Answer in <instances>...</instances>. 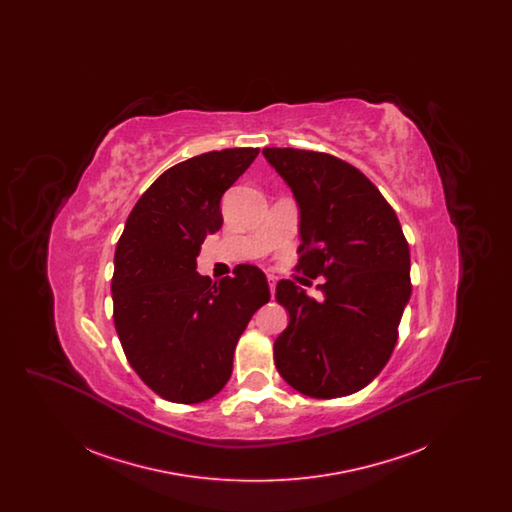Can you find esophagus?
<instances>
[{
  "mask_svg": "<svg viewBox=\"0 0 512 512\" xmlns=\"http://www.w3.org/2000/svg\"><path fill=\"white\" fill-rule=\"evenodd\" d=\"M268 288H270V295L274 297V292H276V280H274V276H268Z\"/></svg>",
  "mask_w": 512,
  "mask_h": 512,
  "instance_id": "1",
  "label": "esophagus"
}]
</instances>
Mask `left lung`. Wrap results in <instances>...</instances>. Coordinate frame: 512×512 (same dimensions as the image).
I'll return each instance as SVG.
<instances>
[{
  "label": "left lung",
  "mask_w": 512,
  "mask_h": 512,
  "mask_svg": "<svg viewBox=\"0 0 512 512\" xmlns=\"http://www.w3.org/2000/svg\"><path fill=\"white\" fill-rule=\"evenodd\" d=\"M299 207L297 270L326 282L322 299L280 280L290 313L274 363L293 390L332 399L368 386L390 361L411 297V253L395 211L353 165L334 155L265 147Z\"/></svg>",
  "instance_id": "obj_1"
}]
</instances>
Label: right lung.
<instances>
[{
	"mask_svg": "<svg viewBox=\"0 0 512 512\" xmlns=\"http://www.w3.org/2000/svg\"><path fill=\"white\" fill-rule=\"evenodd\" d=\"M257 155V147L209 151L163 172L115 249L113 318L124 355L172 403H201L224 388L236 343L270 299L261 268L238 265L219 282L195 270L203 240L222 226V194Z\"/></svg>",
	"mask_w": 512,
	"mask_h": 512,
	"instance_id": "1",
	"label": "right lung"
}]
</instances>
